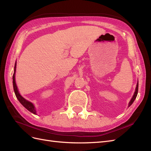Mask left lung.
<instances>
[{
  "label": "left lung",
  "mask_w": 151,
  "mask_h": 151,
  "mask_svg": "<svg viewBox=\"0 0 151 151\" xmlns=\"http://www.w3.org/2000/svg\"><path fill=\"white\" fill-rule=\"evenodd\" d=\"M137 92H138V82H137V86H136V88L135 93H134V95H133V97H132V99H131L130 102H129V106H130L133 103V102H134V100H135V99H136V97H137Z\"/></svg>",
  "instance_id": "obj_1"
}]
</instances>
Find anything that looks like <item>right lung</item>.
I'll return each instance as SVG.
<instances>
[{"instance_id":"1","label":"right lung","mask_w":151,"mask_h":151,"mask_svg":"<svg viewBox=\"0 0 151 151\" xmlns=\"http://www.w3.org/2000/svg\"><path fill=\"white\" fill-rule=\"evenodd\" d=\"M15 69H16V63L15 64V68H14V73L13 75V86H14V92L16 97L17 98L19 101L21 102V104L23 106L27 108L28 111H30L32 113H33L34 114H36V110H35L34 106L32 104V103H31L30 102L28 101L21 96V95L19 94V93L18 91V89L17 88V86H16L15 84Z\"/></svg>"}]
</instances>
